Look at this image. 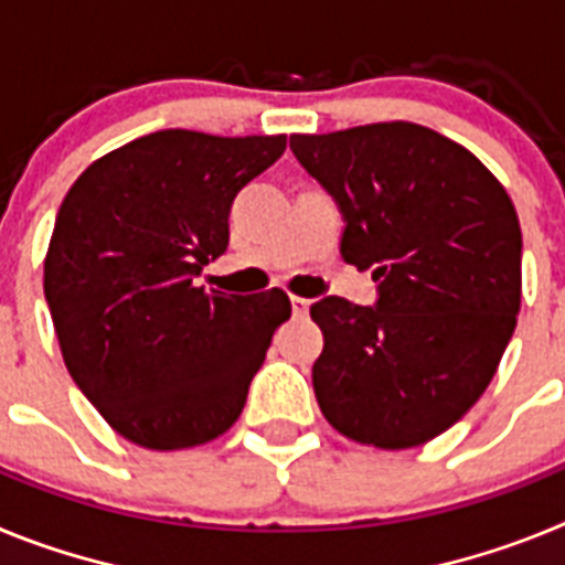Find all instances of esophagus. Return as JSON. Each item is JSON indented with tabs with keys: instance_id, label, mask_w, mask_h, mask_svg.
<instances>
[{
	"instance_id": "1",
	"label": "esophagus",
	"mask_w": 565,
	"mask_h": 565,
	"mask_svg": "<svg viewBox=\"0 0 565 565\" xmlns=\"http://www.w3.org/2000/svg\"><path fill=\"white\" fill-rule=\"evenodd\" d=\"M291 308H294V317H306L308 308H311V299L291 297Z\"/></svg>"
}]
</instances>
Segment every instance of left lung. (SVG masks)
<instances>
[{"label": "left lung", "mask_w": 565, "mask_h": 565, "mask_svg": "<svg viewBox=\"0 0 565 565\" xmlns=\"http://www.w3.org/2000/svg\"><path fill=\"white\" fill-rule=\"evenodd\" d=\"M291 149L342 212L344 263L379 282L376 306H311L319 411L379 450L427 444L481 398L515 331V206L476 154L422 124L291 135Z\"/></svg>", "instance_id": "1"}]
</instances>
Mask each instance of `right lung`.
<instances>
[{
	"instance_id": "obj_1",
	"label": "right lung",
	"mask_w": 565,
	"mask_h": 565,
	"mask_svg": "<svg viewBox=\"0 0 565 565\" xmlns=\"http://www.w3.org/2000/svg\"><path fill=\"white\" fill-rule=\"evenodd\" d=\"M286 135L161 129L89 163L64 194L44 297L73 382L115 433L147 450L223 436L288 317L286 291L194 286L228 246L237 192Z\"/></svg>"
}]
</instances>
